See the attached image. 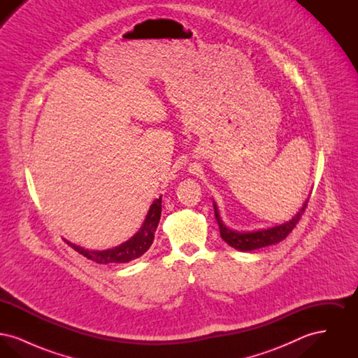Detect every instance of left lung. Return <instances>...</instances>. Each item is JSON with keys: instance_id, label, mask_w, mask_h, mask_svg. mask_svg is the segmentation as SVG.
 <instances>
[{"instance_id": "1", "label": "left lung", "mask_w": 358, "mask_h": 358, "mask_svg": "<svg viewBox=\"0 0 358 358\" xmlns=\"http://www.w3.org/2000/svg\"><path fill=\"white\" fill-rule=\"evenodd\" d=\"M307 197L306 201L302 205V208L299 209V212H296V215L289 220V222H283L280 225H276L273 228H267V229H259V231H254V232H238V231H232L229 228H227L222 224L220 215H219V209L216 204L213 203V208H215V216H216V222L219 224L220 228V235H222V240L227 241L231 247L236 248L238 251H254L257 248H263L271 244H276L279 241H282L283 238H287L289 232L294 229V227L298 224L301 220L305 209L307 208V203H308Z\"/></svg>"}]
</instances>
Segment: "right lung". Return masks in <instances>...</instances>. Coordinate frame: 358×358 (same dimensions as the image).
<instances>
[{"label":"right lung","instance_id":"add662e5","mask_svg":"<svg viewBox=\"0 0 358 358\" xmlns=\"http://www.w3.org/2000/svg\"><path fill=\"white\" fill-rule=\"evenodd\" d=\"M161 197L154 200L153 204L149 208V212L146 215V219L139 228V231L131 238L122 243L118 247L104 250V251H90L85 250L79 245H75L67 241L75 251H78L80 255L85 256L87 259L96 262L99 264H108V263H129L139 256L143 255L150 245L153 244L154 232L158 227V222L161 219Z\"/></svg>","mask_w":358,"mask_h":358}]
</instances>
